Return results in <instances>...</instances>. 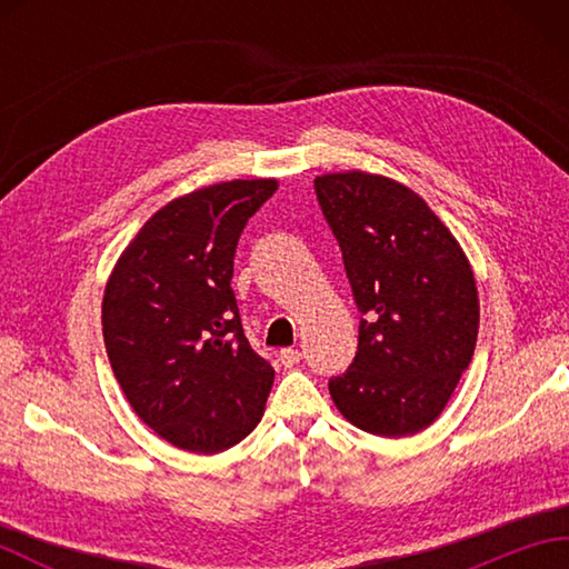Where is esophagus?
I'll list each match as a JSON object with an SVG mask.
<instances>
[{"mask_svg": "<svg viewBox=\"0 0 569 569\" xmlns=\"http://www.w3.org/2000/svg\"><path fill=\"white\" fill-rule=\"evenodd\" d=\"M278 359H281V365H283L286 369H291V367L298 365L300 359H303V352H300V349L288 347V349H281V355H278Z\"/></svg>", "mask_w": 569, "mask_h": 569, "instance_id": "1", "label": "esophagus"}]
</instances>
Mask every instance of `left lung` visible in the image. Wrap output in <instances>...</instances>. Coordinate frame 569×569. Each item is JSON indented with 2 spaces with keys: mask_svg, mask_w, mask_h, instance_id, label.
<instances>
[{
  "mask_svg": "<svg viewBox=\"0 0 569 569\" xmlns=\"http://www.w3.org/2000/svg\"><path fill=\"white\" fill-rule=\"evenodd\" d=\"M316 196L352 286L359 345L330 379L337 410L381 438L426 430L475 355V273L418 192L361 171L316 178Z\"/></svg>",
  "mask_w": 569,
  "mask_h": 569,
  "instance_id": "8db88e82",
  "label": "left lung"
}]
</instances>
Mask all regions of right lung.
<instances>
[{
    "label": "right lung",
    "mask_w": 569,
    "mask_h": 569,
    "mask_svg": "<svg viewBox=\"0 0 569 569\" xmlns=\"http://www.w3.org/2000/svg\"><path fill=\"white\" fill-rule=\"evenodd\" d=\"M229 180L176 198L139 229L102 298L107 357L127 401L180 450L214 455L257 428L273 367L241 330L237 241L276 192Z\"/></svg>",
    "instance_id": "obj_1"
}]
</instances>
